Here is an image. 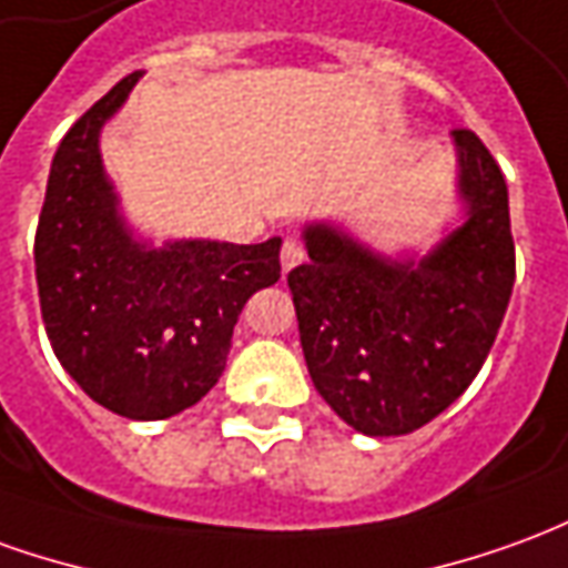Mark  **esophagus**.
<instances>
[{
  "mask_svg": "<svg viewBox=\"0 0 568 568\" xmlns=\"http://www.w3.org/2000/svg\"><path fill=\"white\" fill-rule=\"evenodd\" d=\"M304 255H307V252H304V245L297 243V240H285L283 248H280V264H283V271L288 273L292 267H297V264L304 261Z\"/></svg>",
  "mask_w": 568,
  "mask_h": 568,
  "instance_id": "1",
  "label": "esophagus"
}]
</instances>
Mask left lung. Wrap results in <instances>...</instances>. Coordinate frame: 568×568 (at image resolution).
Returning <instances> with one entry per match:
<instances>
[{"label": "left lung", "mask_w": 568, "mask_h": 568, "mask_svg": "<svg viewBox=\"0 0 568 568\" xmlns=\"http://www.w3.org/2000/svg\"><path fill=\"white\" fill-rule=\"evenodd\" d=\"M464 227L424 261H384L338 230L307 227L311 261L288 273L316 390L353 430L403 436L470 387L517 276L505 172L470 129L452 132Z\"/></svg>", "instance_id": "8db88e82"}]
</instances>
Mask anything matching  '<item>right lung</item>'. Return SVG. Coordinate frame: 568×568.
Returning <instances> with one entry per match:
<instances>
[{"label": "right lung", "instance_id": "obj_1", "mask_svg": "<svg viewBox=\"0 0 568 568\" xmlns=\"http://www.w3.org/2000/svg\"><path fill=\"white\" fill-rule=\"evenodd\" d=\"M138 79L116 82L63 134L33 255L42 323L70 378L122 418L160 422L217 384L245 301L280 280V240L134 243L98 134Z\"/></svg>", "mask_w": 568, "mask_h": 568}]
</instances>
